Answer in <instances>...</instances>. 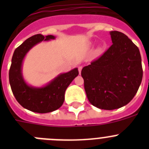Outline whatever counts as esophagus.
Segmentation results:
<instances>
[{
  "label": "esophagus",
  "instance_id": "34e87169",
  "mask_svg": "<svg viewBox=\"0 0 149 149\" xmlns=\"http://www.w3.org/2000/svg\"><path fill=\"white\" fill-rule=\"evenodd\" d=\"M81 70H82V66H79L78 67V71H79V73H80V74L81 73Z\"/></svg>",
  "mask_w": 149,
  "mask_h": 149
}]
</instances>
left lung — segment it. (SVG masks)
<instances>
[{
  "mask_svg": "<svg viewBox=\"0 0 149 149\" xmlns=\"http://www.w3.org/2000/svg\"><path fill=\"white\" fill-rule=\"evenodd\" d=\"M110 34L113 45L81 71L89 102L107 110L127 104L137 93L143 79L139 48L125 34L119 31Z\"/></svg>",
  "mask_w": 149,
  "mask_h": 149,
  "instance_id": "obj_1",
  "label": "left lung"
}]
</instances>
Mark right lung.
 Here are the masks:
<instances>
[{"instance_id": "1", "label": "right lung", "mask_w": 149, "mask_h": 149, "mask_svg": "<svg viewBox=\"0 0 149 149\" xmlns=\"http://www.w3.org/2000/svg\"><path fill=\"white\" fill-rule=\"evenodd\" d=\"M54 39L55 36L52 35L33 36L18 46L12 58L9 79L13 95L24 108L35 113H46L60 108L64 102L67 87L79 74L77 68H74L70 72L60 74L42 87L30 86L24 81L22 63L27 52L42 41Z\"/></svg>"}]
</instances>
